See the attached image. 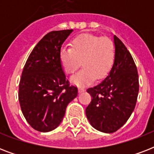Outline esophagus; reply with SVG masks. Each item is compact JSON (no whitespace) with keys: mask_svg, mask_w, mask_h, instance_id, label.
Instances as JSON below:
<instances>
[{"mask_svg":"<svg viewBox=\"0 0 154 154\" xmlns=\"http://www.w3.org/2000/svg\"><path fill=\"white\" fill-rule=\"evenodd\" d=\"M78 92H79V94H82V93H83V92H85V89L84 88H78Z\"/></svg>","mask_w":154,"mask_h":154,"instance_id":"34e87169","label":"esophagus"}]
</instances>
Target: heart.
<instances>
[{
    "label": "heart",
    "mask_w": 154,
    "mask_h": 154,
    "mask_svg": "<svg viewBox=\"0 0 154 154\" xmlns=\"http://www.w3.org/2000/svg\"><path fill=\"white\" fill-rule=\"evenodd\" d=\"M115 59V47L111 39L93 34L80 35L71 42V48L63 47L60 52V61L65 72L72 74L82 68L70 78L77 86H85L95 78H105L112 69Z\"/></svg>",
    "instance_id": "heart-1"
}]
</instances>
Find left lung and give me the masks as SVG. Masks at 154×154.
Masks as SVG:
<instances>
[{
    "label": "left lung",
    "mask_w": 154,
    "mask_h": 154,
    "mask_svg": "<svg viewBox=\"0 0 154 154\" xmlns=\"http://www.w3.org/2000/svg\"><path fill=\"white\" fill-rule=\"evenodd\" d=\"M114 63L105 80L87 92L92 101L85 109L89 123L98 131L111 134L128 121L134 110L139 91L138 73L131 54L113 36Z\"/></svg>",
    "instance_id": "1"
}]
</instances>
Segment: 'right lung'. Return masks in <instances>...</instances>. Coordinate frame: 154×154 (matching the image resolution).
Segmentation results:
<instances>
[{"instance_id":"1","label":"right lung","mask_w":154,"mask_h":154,"mask_svg":"<svg viewBox=\"0 0 154 154\" xmlns=\"http://www.w3.org/2000/svg\"><path fill=\"white\" fill-rule=\"evenodd\" d=\"M72 29L52 31L40 41L25 63L19 83V102L27 122L40 132L55 129L68 104L77 96L60 61V52Z\"/></svg>"}]
</instances>
